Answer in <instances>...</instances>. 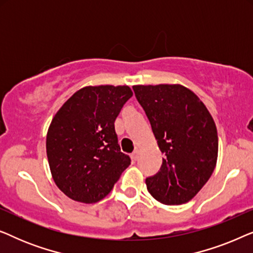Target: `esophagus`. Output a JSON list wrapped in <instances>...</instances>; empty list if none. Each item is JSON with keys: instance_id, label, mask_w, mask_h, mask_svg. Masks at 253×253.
I'll use <instances>...</instances> for the list:
<instances>
[{"instance_id": "34e87169", "label": "esophagus", "mask_w": 253, "mask_h": 253, "mask_svg": "<svg viewBox=\"0 0 253 253\" xmlns=\"http://www.w3.org/2000/svg\"><path fill=\"white\" fill-rule=\"evenodd\" d=\"M138 158H139V150H136L131 154V159H132V161H137Z\"/></svg>"}]
</instances>
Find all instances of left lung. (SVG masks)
<instances>
[{
    "mask_svg": "<svg viewBox=\"0 0 253 253\" xmlns=\"http://www.w3.org/2000/svg\"><path fill=\"white\" fill-rule=\"evenodd\" d=\"M138 102L150 120L164 153L147 191L165 205H182L198 193L216 166L217 131L204 102L181 84L134 85Z\"/></svg>",
    "mask_w": 253,
    "mask_h": 253,
    "instance_id": "8db88e82",
    "label": "left lung"
}]
</instances>
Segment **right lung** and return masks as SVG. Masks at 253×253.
<instances>
[{"label":"right lung","mask_w":253,"mask_h":253,"mask_svg":"<svg viewBox=\"0 0 253 253\" xmlns=\"http://www.w3.org/2000/svg\"><path fill=\"white\" fill-rule=\"evenodd\" d=\"M132 94L126 85L85 86L55 114L46 138L48 164L55 184L70 199L100 202L129 167L114 122Z\"/></svg>","instance_id":"obj_1"}]
</instances>
